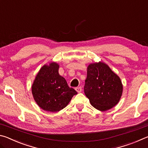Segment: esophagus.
I'll return each mask as SVG.
<instances>
[{"instance_id": "34e87169", "label": "esophagus", "mask_w": 148, "mask_h": 148, "mask_svg": "<svg viewBox=\"0 0 148 148\" xmlns=\"http://www.w3.org/2000/svg\"><path fill=\"white\" fill-rule=\"evenodd\" d=\"M75 89H76V91L77 92H82V87H76V88H75Z\"/></svg>"}]
</instances>
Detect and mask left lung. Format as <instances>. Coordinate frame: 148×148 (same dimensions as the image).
<instances>
[{
    "label": "left lung",
    "instance_id": "obj_1",
    "mask_svg": "<svg viewBox=\"0 0 148 148\" xmlns=\"http://www.w3.org/2000/svg\"><path fill=\"white\" fill-rule=\"evenodd\" d=\"M84 92L95 108L104 112L118 103L123 93L120 77L102 61L89 64Z\"/></svg>",
    "mask_w": 148,
    "mask_h": 148
}]
</instances>
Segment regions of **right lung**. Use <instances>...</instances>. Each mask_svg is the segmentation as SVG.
<instances>
[{
  "mask_svg": "<svg viewBox=\"0 0 148 148\" xmlns=\"http://www.w3.org/2000/svg\"><path fill=\"white\" fill-rule=\"evenodd\" d=\"M59 65L51 62L41 67L32 85V94L35 102L42 110L57 112L69 104L77 94L69 87L63 77L59 74Z\"/></svg>",
  "mask_w": 148,
  "mask_h": 148,
  "instance_id": "right-lung-1",
  "label": "right lung"
}]
</instances>
